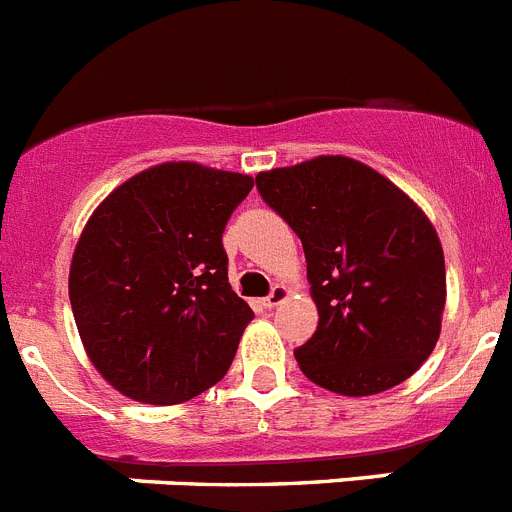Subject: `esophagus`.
<instances>
[{"instance_id": "esophagus-1", "label": "esophagus", "mask_w": 512, "mask_h": 512, "mask_svg": "<svg viewBox=\"0 0 512 512\" xmlns=\"http://www.w3.org/2000/svg\"><path fill=\"white\" fill-rule=\"evenodd\" d=\"M286 296H288L286 286H281V283H278V286H273V291H270L268 296L262 299V306H268V309H273V306L283 304V301H286Z\"/></svg>"}]
</instances>
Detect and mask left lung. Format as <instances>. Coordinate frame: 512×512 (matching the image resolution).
<instances>
[{
  "label": "left lung",
  "instance_id": "1",
  "mask_svg": "<svg viewBox=\"0 0 512 512\" xmlns=\"http://www.w3.org/2000/svg\"><path fill=\"white\" fill-rule=\"evenodd\" d=\"M301 239L317 332L293 350L306 379L368 397L410 379L433 353L446 262L428 216L384 175L348 157H317L255 177Z\"/></svg>",
  "mask_w": 512,
  "mask_h": 512
}]
</instances>
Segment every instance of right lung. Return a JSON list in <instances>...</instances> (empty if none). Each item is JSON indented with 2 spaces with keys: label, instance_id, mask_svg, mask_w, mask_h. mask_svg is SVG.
Returning a JSON list of instances; mask_svg holds the SVG:
<instances>
[{
  "label": "right lung",
  "instance_id": "right-lung-1",
  "mask_svg": "<svg viewBox=\"0 0 512 512\" xmlns=\"http://www.w3.org/2000/svg\"><path fill=\"white\" fill-rule=\"evenodd\" d=\"M252 177L151 167L100 203L79 237L69 299L90 361L146 404H180L229 371L255 317L229 286L226 221Z\"/></svg>",
  "mask_w": 512,
  "mask_h": 512
}]
</instances>
